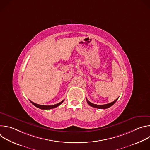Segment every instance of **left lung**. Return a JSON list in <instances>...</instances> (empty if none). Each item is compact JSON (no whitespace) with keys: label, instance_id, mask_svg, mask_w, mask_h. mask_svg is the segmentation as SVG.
I'll return each mask as SVG.
<instances>
[{"label":"left lung","instance_id":"obj_1","mask_svg":"<svg viewBox=\"0 0 150 150\" xmlns=\"http://www.w3.org/2000/svg\"><path fill=\"white\" fill-rule=\"evenodd\" d=\"M118 98L115 100L114 101L110 103H109V104H103V105H97V104H94L91 102H90L87 98H86V100H87V103L91 107H93V108H97V109H108L109 108H110V107H111L112 105H113L116 102V101L117 100Z\"/></svg>","mask_w":150,"mask_h":150}]
</instances>
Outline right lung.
<instances>
[{"label":"right lung","instance_id":"obj_1","mask_svg":"<svg viewBox=\"0 0 150 150\" xmlns=\"http://www.w3.org/2000/svg\"><path fill=\"white\" fill-rule=\"evenodd\" d=\"M31 103L34 105H35V107H37V108L40 109H43V110H47V109H53V108H56V107L60 105L63 101H64V100L63 101H62L61 102L56 104H54V105H40V104H36L35 103H33V101H30Z\"/></svg>","mask_w":150,"mask_h":150}]
</instances>
